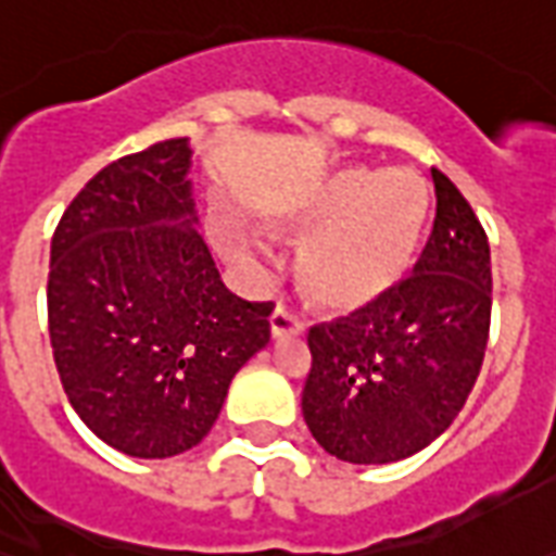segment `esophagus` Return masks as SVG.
Wrapping results in <instances>:
<instances>
[{"label":"esophagus","mask_w":556,"mask_h":556,"mask_svg":"<svg viewBox=\"0 0 556 556\" xmlns=\"http://www.w3.org/2000/svg\"><path fill=\"white\" fill-rule=\"evenodd\" d=\"M303 330H306V324L294 315L291 309H286L282 303H279L277 309H274V315H270V336L274 339H289V336H303Z\"/></svg>","instance_id":"esophagus-1"}]
</instances>
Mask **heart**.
Instances as JSON below:
<instances>
[{"label":"heart","instance_id":"obj_1","mask_svg":"<svg viewBox=\"0 0 556 556\" xmlns=\"http://www.w3.org/2000/svg\"><path fill=\"white\" fill-rule=\"evenodd\" d=\"M430 215L425 179L413 170L344 167L289 215L291 232L306 238L300 282L318 306L362 312L392 294L409 274ZM217 244L247 274H267L270 247L256 229L229 220Z\"/></svg>","mask_w":556,"mask_h":556}]
</instances>
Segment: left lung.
Instances as JSON below:
<instances>
[{"label": "left lung", "mask_w": 556, "mask_h": 556, "mask_svg": "<svg viewBox=\"0 0 556 556\" xmlns=\"http://www.w3.org/2000/svg\"><path fill=\"white\" fill-rule=\"evenodd\" d=\"M435 220L409 279L368 309L309 330L303 418L327 454L386 466L445 433L483 365L492 262L483 226L433 170Z\"/></svg>", "instance_id": "left-lung-1"}]
</instances>
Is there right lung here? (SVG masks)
<instances>
[{
	"label": "right lung",
	"mask_w": 556,
	"mask_h": 556,
	"mask_svg": "<svg viewBox=\"0 0 556 556\" xmlns=\"http://www.w3.org/2000/svg\"><path fill=\"white\" fill-rule=\"evenodd\" d=\"M188 138L93 176L49 250V339L61 386L105 445L164 459L203 442L229 382L270 341L274 303L226 289L197 232Z\"/></svg>",
	"instance_id": "right-lung-1"
}]
</instances>
